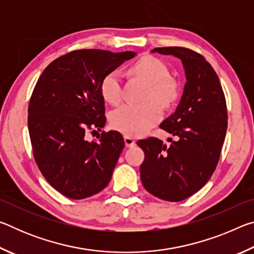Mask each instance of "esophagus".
<instances>
[{
  "mask_svg": "<svg viewBox=\"0 0 254 254\" xmlns=\"http://www.w3.org/2000/svg\"><path fill=\"white\" fill-rule=\"evenodd\" d=\"M124 142H126V145L127 148H133L135 145V140L128 135L124 136Z\"/></svg>",
  "mask_w": 254,
  "mask_h": 254,
  "instance_id": "esophagus-1",
  "label": "esophagus"
}]
</instances>
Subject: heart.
<instances>
[{"instance_id":"heart-1","label":"heart","mask_w":254,"mask_h":254,"mask_svg":"<svg viewBox=\"0 0 254 254\" xmlns=\"http://www.w3.org/2000/svg\"><path fill=\"white\" fill-rule=\"evenodd\" d=\"M128 72L148 84L145 100H157L165 107L171 106L177 101L179 85L169 77V68L162 60L144 56L128 67ZM100 89L105 102L112 105L119 104L122 98V83L119 72H107L101 80ZM156 102L148 101L142 104H124L118 107L110 115L112 127L131 136L144 134L162 118V110Z\"/></svg>"}]
</instances>
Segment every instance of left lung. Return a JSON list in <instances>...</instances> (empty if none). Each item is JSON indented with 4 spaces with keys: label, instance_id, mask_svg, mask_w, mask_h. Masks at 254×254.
Returning <instances> with one entry per match:
<instances>
[{
    "label": "left lung",
    "instance_id": "1",
    "mask_svg": "<svg viewBox=\"0 0 254 254\" xmlns=\"http://www.w3.org/2000/svg\"><path fill=\"white\" fill-rule=\"evenodd\" d=\"M151 53L182 60L186 84L175 113L160 124L177 140L169 137L168 147L157 137L137 141L144 152L140 178L150 194L180 201L198 191L216 168L227 128L225 96L217 74L201 55L183 47Z\"/></svg>",
    "mask_w": 254,
    "mask_h": 254
}]
</instances>
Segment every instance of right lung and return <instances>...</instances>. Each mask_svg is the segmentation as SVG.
<instances>
[{"label": "right lung", "instance_id": "add662e5", "mask_svg": "<svg viewBox=\"0 0 254 254\" xmlns=\"http://www.w3.org/2000/svg\"><path fill=\"white\" fill-rule=\"evenodd\" d=\"M135 55L75 50L55 59L37 81L28 110L33 157L47 182L68 198L93 196L110 183L124 148L122 134L103 131L91 142L85 134L105 126L102 78Z\"/></svg>", "mask_w": 254, "mask_h": 254}]
</instances>
